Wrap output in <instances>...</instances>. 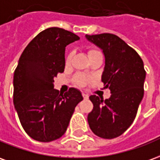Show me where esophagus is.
Instances as JSON below:
<instances>
[{"mask_svg": "<svg viewBox=\"0 0 160 160\" xmlns=\"http://www.w3.org/2000/svg\"><path fill=\"white\" fill-rule=\"evenodd\" d=\"M82 97H83V98H84V99H88V98H89V96H88V95H87V94H85V93H83V92H82Z\"/></svg>", "mask_w": 160, "mask_h": 160, "instance_id": "esophagus-1", "label": "esophagus"}]
</instances>
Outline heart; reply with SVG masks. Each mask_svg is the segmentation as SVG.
<instances>
[{
	"instance_id": "obj_1",
	"label": "heart",
	"mask_w": 160,
	"mask_h": 160,
	"mask_svg": "<svg viewBox=\"0 0 160 160\" xmlns=\"http://www.w3.org/2000/svg\"><path fill=\"white\" fill-rule=\"evenodd\" d=\"M98 54H101V53L99 52L98 50L91 49V50H89V52H88V56H89V57H93V56L98 55ZM72 58H73V52L71 51V52H69V54L67 55V57H66V64H69L71 60H72ZM88 81H89V78H87V77H85V76H83V75H78V76L76 77V82H77V83H78V85H80V86H84L87 82H88Z\"/></svg>"
}]
</instances>
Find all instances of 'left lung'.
Instances as JSON below:
<instances>
[{
	"instance_id": "left-lung-1",
	"label": "left lung",
	"mask_w": 160,
	"mask_h": 160,
	"mask_svg": "<svg viewBox=\"0 0 160 160\" xmlns=\"http://www.w3.org/2000/svg\"><path fill=\"white\" fill-rule=\"evenodd\" d=\"M85 36L103 50L105 66L102 82L112 93L105 100L96 95L90 97L93 110L88 115V123L97 136L112 139L122 135L136 118L144 97V62L135 49L116 35Z\"/></svg>"
}]
</instances>
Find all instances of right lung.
<instances>
[{
    "label": "right lung",
    "mask_w": 160,
    "mask_h": 160,
    "mask_svg": "<svg viewBox=\"0 0 160 160\" xmlns=\"http://www.w3.org/2000/svg\"><path fill=\"white\" fill-rule=\"evenodd\" d=\"M79 36L61 28H48L28 44L14 73L13 101L29 137L40 142L61 138L68 128L81 92L54 89V78L65 67V47Z\"/></svg>",
    "instance_id": "add662e5"
}]
</instances>
